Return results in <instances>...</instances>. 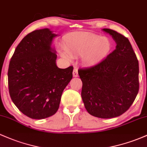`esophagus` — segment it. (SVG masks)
Instances as JSON below:
<instances>
[{
    "mask_svg": "<svg viewBox=\"0 0 147 147\" xmlns=\"http://www.w3.org/2000/svg\"><path fill=\"white\" fill-rule=\"evenodd\" d=\"M72 75H73L74 77H78V70H77V68H74L73 72H72Z\"/></svg>",
    "mask_w": 147,
    "mask_h": 147,
    "instance_id": "34e87169",
    "label": "esophagus"
}]
</instances>
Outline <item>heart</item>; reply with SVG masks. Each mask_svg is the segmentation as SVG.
I'll return each mask as SVG.
<instances>
[{"instance_id":"b5f03b06","label":"heart","mask_w":147,"mask_h":147,"mask_svg":"<svg viewBox=\"0 0 147 147\" xmlns=\"http://www.w3.org/2000/svg\"><path fill=\"white\" fill-rule=\"evenodd\" d=\"M61 52L63 58L70 60L72 57L84 56L88 65H95L107 57L112 49V42L107 37L88 33L77 32L66 35Z\"/></svg>"}]
</instances>
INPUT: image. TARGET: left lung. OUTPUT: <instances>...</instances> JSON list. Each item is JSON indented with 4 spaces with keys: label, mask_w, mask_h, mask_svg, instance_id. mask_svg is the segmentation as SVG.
Here are the masks:
<instances>
[{
    "label": "left lung",
    "mask_w": 147,
    "mask_h": 147,
    "mask_svg": "<svg viewBox=\"0 0 147 147\" xmlns=\"http://www.w3.org/2000/svg\"><path fill=\"white\" fill-rule=\"evenodd\" d=\"M112 37L114 51L97 65L78 70L82 82V98L93 117L111 119L126 112L139 91V63L128 38L103 28Z\"/></svg>",
    "instance_id": "8db88e82"
}]
</instances>
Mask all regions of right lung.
Wrapping results in <instances>:
<instances>
[{
    "label": "right lung",
    "mask_w": 147,
    "mask_h": 147,
    "mask_svg": "<svg viewBox=\"0 0 147 147\" xmlns=\"http://www.w3.org/2000/svg\"><path fill=\"white\" fill-rule=\"evenodd\" d=\"M57 34L49 28L35 30L22 39L11 58L8 86L11 99L24 114L42 119L59 109L61 95L72 78L73 67L56 65L51 47Z\"/></svg>",
    "instance_id": "obj_1"
}]
</instances>
